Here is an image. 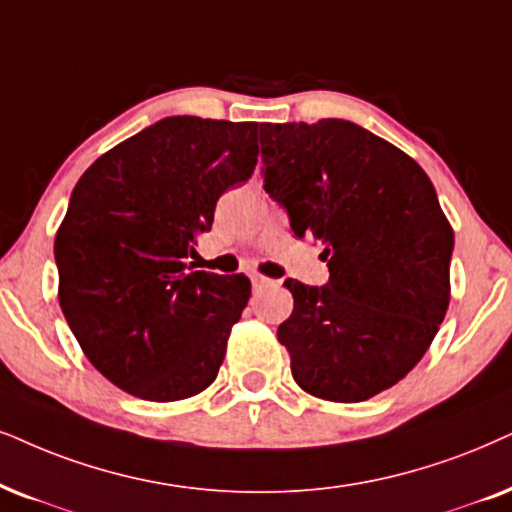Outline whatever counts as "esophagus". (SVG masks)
I'll use <instances>...</instances> for the list:
<instances>
[{"instance_id":"esophagus-1","label":"esophagus","mask_w":512,"mask_h":512,"mask_svg":"<svg viewBox=\"0 0 512 512\" xmlns=\"http://www.w3.org/2000/svg\"><path fill=\"white\" fill-rule=\"evenodd\" d=\"M250 281H252V286H255V288H267V286H271V283H274L271 278L262 276V274H252Z\"/></svg>"}]
</instances>
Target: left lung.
<instances>
[{
	"label": "left lung",
	"instance_id": "1",
	"mask_svg": "<svg viewBox=\"0 0 512 512\" xmlns=\"http://www.w3.org/2000/svg\"><path fill=\"white\" fill-rule=\"evenodd\" d=\"M264 189L323 245L326 286L288 278L278 326L304 392L354 404L397 385L449 309L454 229L416 160L347 120L260 125Z\"/></svg>",
	"mask_w": 512,
	"mask_h": 512
}]
</instances>
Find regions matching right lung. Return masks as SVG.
<instances>
[{
  "mask_svg": "<svg viewBox=\"0 0 512 512\" xmlns=\"http://www.w3.org/2000/svg\"><path fill=\"white\" fill-rule=\"evenodd\" d=\"M257 122L165 118L103 153L56 231L58 302L84 357L139 399L212 385L250 278L193 271L186 257L219 196L257 165Z\"/></svg>",
  "mask_w": 512,
  "mask_h": 512,
  "instance_id": "obj_1",
  "label": "right lung"
}]
</instances>
